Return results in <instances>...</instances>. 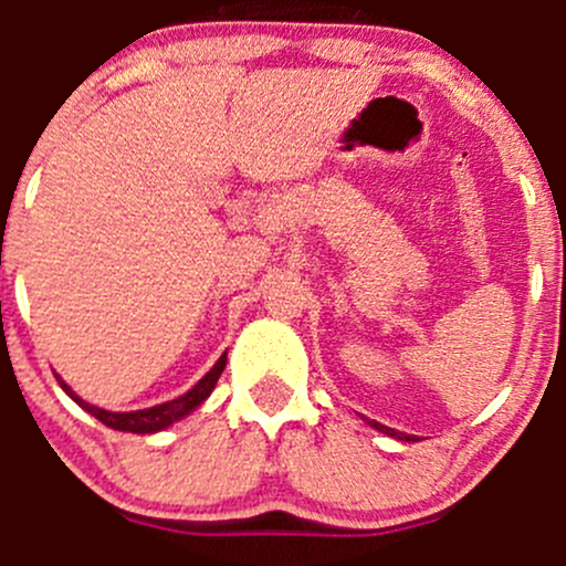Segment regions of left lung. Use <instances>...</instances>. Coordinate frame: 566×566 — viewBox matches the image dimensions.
I'll return each mask as SVG.
<instances>
[{"label":"left lung","mask_w":566,"mask_h":566,"mask_svg":"<svg viewBox=\"0 0 566 566\" xmlns=\"http://www.w3.org/2000/svg\"><path fill=\"white\" fill-rule=\"evenodd\" d=\"M369 424H373L375 430H378V432H386V436H391V438H399V441H416V436H405V432H397V430H391V427L380 424V421H369Z\"/></svg>","instance_id":"8db88e82"}]
</instances>
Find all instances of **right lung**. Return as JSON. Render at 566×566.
Masks as SVG:
<instances>
[{
  "mask_svg": "<svg viewBox=\"0 0 566 566\" xmlns=\"http://www.w3.org/2000/svg\"><path fill=\"white\" fill-rule=\"evenodd\" d=\"M224 367H227V353L213 364V369H210V373L205 375L197 386H191V389L182 394V397L169 399V402H161V405H153V408H145V410H130V413H112V410L95 408V405L84 402V399L78 397V394L73 391L65 380L62 378H56V380H60L62 391H65L67 397L78 405V408H84L87 413H93L95 419L104 421L106 427H112V430H119V432H139V436H147V432L167 430L169 424H175V421H180L182 416H188L191 410H197L199 405L210 397V391L216 389V384H219Z\"/></svg>",
  "mask_w": 566,
  "mask_h": 566,
  "instance_id": "1",
  "label": "right lung"
}]
</instances>
